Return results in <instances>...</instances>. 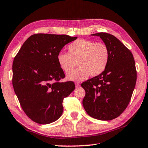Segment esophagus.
Here are the masks:
<instances>
[{"label":"esophagus","mask_w":148,"mask_h":148,"mask_svg":"<svg viewBox=\"0 0 148 148\" xmlns=\"http://www.w3.org/2000/svg\"><path fill=\"white\" fill-rule=\"evenodd\" d=\"M75 86H76V87H78L80 86V85H79L78 82H75Z\"/></svg>","instance_id":"esophagus-1"}]
</instances>
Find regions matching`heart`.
Returning <instances> with one entry per match:
<instances>
[{
  "label": "heart",
  "instance_id": "b5f03b06",
  "mask_svg": "<svg viewBox=\"0 0 148 148\" xmlns=\"http://www.w3.org/2000/svg\"><path fill=\"white\" fill-rule=\"evenodd\" d=\"M68 51L69 53L60 52L57 60L65 73L71 70L77 62L79 68L66 76L72 81H82L89 75L99 76L105 71L109 61L108 47L102 42L78 39L69 45Z\"/></svg>",
  "mask_w": 148,
  "mask_h": 148
}]
</instances>
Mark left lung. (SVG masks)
Listing matches in <instances>:
<instances>
[{
  "mask_svg": "<svg viewBox=\"0 0 148 148\" xmlns=\"http://www.w3.org/2000/svg\"><path fill=\"white\" fill-rule=\"evenodd\" d=\"M91 35L103 40L110 58L102 74L82 84L86 91L82 103L89 116L108 121L119 116L131 101L137 77L135 61L131 51L114 35L106 32Z\"/></svg>",
  "mask_w": 148,
  "mask_h": 148,
  "instance_id": "left-lung-1",
  "label": "left lung"
}]
</instances>
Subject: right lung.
<instances>
[{
    "label": "right lung",
    "mask_w": 148,
    "mask_h": 148,
    "mask_svg": "<svg viewBox=\"0 0 148 148\" xmlns=\"http://www.w3.org/2000/svg\"><path fill=\"white\" fill-rule=\"evenodd\" d=\"M77 39L66 34H35L24 42L12 65V84L20 105L32 121L49 124L62 114V102L75 89L73 82H59L65 75L57 57Z\"/></svg>",
    "instance_id": "1"
}]
</instances>
